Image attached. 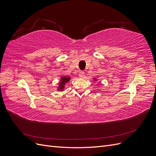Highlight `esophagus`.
Masks as SVG:
<instances>
[{
    "mask_svg": "<svg viewBox=\"0 0 156 156\" xmlns=\"http://www.w3.org/2000/svg\"><path fill=\"white\" fill-rule=\"evenodd\" d=\"M84 75H85V73H84L83 71H81V72L79 73V76L81 78H83L84 76Z\"/></svg>",
    "mask_w": 156,
    "mask_h": 156,
    "instance_id": "esophagus-1",
    "label": "esophagus"
}]
</instances>
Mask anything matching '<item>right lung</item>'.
<instances>
[{
	"instance_id": "1",
	"label": "right lung",
	"mask_w": 156,
	"mask_h": 156,
	"mask_svg": "<svg viewBox=\"0 0 156 156\" xmlns=\"http://www.w3.org/2000/svg\"><path fill=\"white\" fill-rule=\"evenodd\" d=\"M61 79H62V80H61L60 83V84H59V85H60L59 90H62V89H63V88H64V84L66 83H67V82H68V81H69L70 77H62Z\"/></svg>"
}]
</instances>
